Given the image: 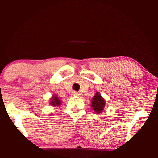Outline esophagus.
<instances>
[{
    "instance_id": "esophagus-1",
    "label": "esophagus",
    "mask_w": 158,
    "mask_h": 158,
    "mask_svg": "<svg viewBox=\"0 0 158 158\" xmlns=\"http://www.w3.org/2000/svg\"><path fill=\"white\" fill-rule=\"evenodd\" d=\"M72 95H73V96H79L80 94H78V93H77L76 91H73Z\"/></svg>"
}]
</instances>
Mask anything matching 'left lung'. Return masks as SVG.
I'll return each instance as SVG.
<instances>
[{
    "label": "left lung",
    "mask_w": 158,
    "mask_h": 158,
    "mask_svg": "<svg viewBox=\"0 0 158 158\" xmlns=\"http://www.w3.org/2000/svg\"><path fill=\"white\" fill-rule=\"evenodd\" d=\"M106 101L104 98L101 96L99 92H97L92 98L91 107L94 109V111L97 114L101 113L103 111V110L104 109Z\"/></svg>",
    "instance_id": "obj_1"
}]
</instances>
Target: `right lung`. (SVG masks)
I'll return each instance as SVG.
<instances>
[{
	"label": "right lung",
	"mask_w": 158,
	"mask_h": 158,
	"mask_svg": "<svg viewBox=\"0 0 158 158\" xmlns=\"http://www.w3.org/2000/svg\"><path fill=\"white\" fill-rule=\"evenodd\" d=\"M50 104L53 106H60L61 104V100L60 98H58L57 95H53L52 98L50 99Z\"/></svg>",
	"instance_id": "1"
}]
</instances>
